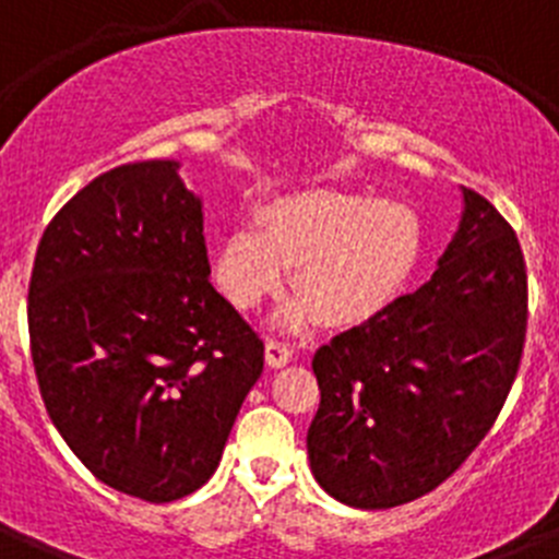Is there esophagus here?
Instances as JSON below:
<instances>
[{"label": "esophagus", "instance_id": "esophagus-1", "mask_svg": "<svg viewBox=\"0 0 559 559\" xmlns=\"http://www.w3.org/2000/svg\"><path fill=\"white\" fill-rule=\"evenodd\" d=\"M265 360H269V367H285V364H290L294 360V347H290L288 341H276L271 338L269 344H265Z\"/></svg>", "mask_w": 559, "mask_h": 559}]
</instances>
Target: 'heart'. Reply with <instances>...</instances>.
Here are the masks:
<instances>
[{
    "label": "heart",
    "instance_id": "1",
    "mask_svg": "<svg viewBox=\"0 0 559 559\" xmlns=\"http://www.w3.org/2000/svg\"><path fill=\"white\" fill-rule=\"evenodd\" d=\"M257 224L221 237L215 283L235 308L251 310L294 265L302 294L285 305V324L310 313L338 328L367 322L400 294L423 251L417 212L372 192H294L265 204Z\"/></svg>",
    "mask_w": 559,
    "mask_h": 559
}]
</instances>
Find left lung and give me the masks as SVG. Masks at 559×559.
Instances as JSON below:
<instances>
[{
  "label": "left lung",
  "mask_w": 559,
  "mask_h": 559,
  "mask_svg": "<svg viewBox=\"0 0 559 559\" xmlns=\"http://www.w3.org/2000/svg\"><path fill=\"white\" fill-rule=\"evenodd\" d=\"M439 269L360 328L316 349L322 403L310 471L355 510L437 490L478 448L515 383L526 341V263L515 231L462 187Z\"/></svg>",
  "instance_id": "left-lung-1"
}]
</instances>
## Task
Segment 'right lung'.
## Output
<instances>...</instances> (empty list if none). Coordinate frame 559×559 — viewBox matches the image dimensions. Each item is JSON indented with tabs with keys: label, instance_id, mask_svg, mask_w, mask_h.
<instances>
[{
	"label": "right lung",
	"instance_id": "1",
	"mask_svg": "<svg viewBox=\"0 0 559 559\" xmlns=\"http://www.w3.org/2000/svg\"><path fill=\"white\" fill-rule=\"evenodd\" d=\"M49 419L103 484L167 503L210 481L263 341L210 283L179 162L114 167L44 229L27 294Z\"/></svg>",
	"mask_w": 559,
	"mask_h": 559
}]
</instances>
